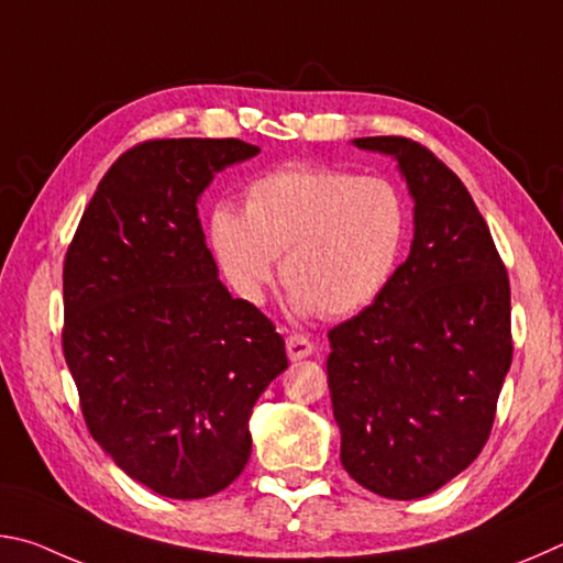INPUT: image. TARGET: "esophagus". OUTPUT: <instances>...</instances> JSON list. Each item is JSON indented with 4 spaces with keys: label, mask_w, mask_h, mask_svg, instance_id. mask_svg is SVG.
I'll use <instances>...</instances> for the list:
<instances>
[{
    "label": "esophagus",
    "mask_w": 563,
    "mask_h": 563,
    "mask_svg": "<svg viewBox=\"0 0 563 563\" xmlns=\"http://www.w3.org/2000/svg\"><path fill=\"white\" fill-rule=\"evenodd\" d=\"M285 350H288V357L295 362V360L310 357L316 345H312L305 335H288V340H285Z\"/></svg>",
    "instance_id": "1"
}]
</instances>
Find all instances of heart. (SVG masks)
<instances>
[{
    "instance_id": "obj_1",
    "label": "heart",
    "mask_w": 563,
    "mask_h": 563,
    "mask_svg": "<svg viewBox=\"0 0 563 563\" xmlns=\"http://www.w3.org/2000/svg\"><path fill=\"white\" fill-rule=\"evenodd\" d=\"M407 233L402 196L385 178L283 166L251 180L243 213L216 206L208 241L231 288L261 302L275 258L300 316L340 318L373 302L393 278Z\"/></svg>"
}]
</instances>
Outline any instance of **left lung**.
I'll return each mask as SVG.
<instances>
[{
	"label": "left lung",
	"instance_id": "obj_1",
	"mask_svg": "<svg viewBox=\"0 0 563 563\" xmlns=\"http://www.w3.org/2000/svg\"><path fill=\"white\" fill-rule=\"evenodd\" d=\"M352 144L397 161L415 238L373 305L328 332L340 462L379 497L419 499L489 440L514 350L509 278L470 190L430 148L405 136Z\"/></svg>",
	"mask_w": 563,
	"mask_h": 563
}]
</instances>
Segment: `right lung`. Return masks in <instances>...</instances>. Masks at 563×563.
I'll return each mask as SVG.
<instances>
[{"mask_svg": "<svg viewBox=\"0 0 563 563\" xmlns=\"http://www.w3.org/2000/svg\"><path fill=\"white\" fill-rule=\"evenodd\" d=\"M238 139H156L101 178L64 261L62 345L93 440L168 499L225 489L253 405L288 367L253 302L218 280L198 198L258 154Z\"/></svg>", "mask_w": 563, "mask_h": 563, "instance_id": "right-lung-1", "label": "right lung"}]
</instances>
